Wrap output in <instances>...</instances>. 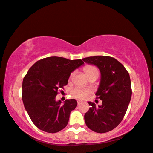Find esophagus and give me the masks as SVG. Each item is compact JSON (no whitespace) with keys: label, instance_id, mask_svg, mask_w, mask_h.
I'll return each mask as SVG.
<instances>
[{"label":"esophagus","instance_id":"1","mask_svg":"<svg viewBox=\"0 0 153 153\" xmlns=\"http://www.w3.org/2000/svg\"><path fill=\"white\" fill-rule=\"evenodd\" d=\"M83 101H81V100H79L78 101H77V104H78V105H79V104H81V103H83Z\"/></svg>","mask_w":153,"mask_h":153}]
</instances>
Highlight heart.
<instances>
[{"label":"heart","mask_w":153,"mask_h":153,"mask_svg":"<svg viewBox=\"0 0 153 153\" xmlns=\"http://www.w3.org/2000/svg\"><path fill=\"white\" fill-rule=\"evenodd\" d=\"M84 72L86 74L88 77L93 76H97L99 75V71L95 66L93 65H87L85 66L84 69ZM74 75V72H72L70 74V78L73 76ZM72 95H74V97L79 98V99H85L88 97V95L91 93V91L90 89H85V88H76L73 89L72 91Z\"/></svg>","instance_id":"obj_1"}]
</instances>
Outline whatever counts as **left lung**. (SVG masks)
<instances>
[{
    "label": "left lung",
    "mask_w": 153,
    "mask_h": 153,
    "mask_svg": "<svg viewBox=\"0 0 153 153\" xmlns=\"http://www.w3.org/2000/svg\"><path fill=\"white\" fill-rule=\"evenodd\" d=\"M82 60L99 68L101 79L95 95L102 100L98 107L88 102L91 107L84 115L85 123L95 132H108L120 124L126 114L131 97L129 74L120 62L110 56H95Z\"/></svg>",
    "instance_id": "left-lung-1"
}]
</instances>
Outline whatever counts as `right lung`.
Segmentation results:
<instances>
[{
    "label": "right lung",
    "mask_w": 153,
    "mask_h": 153,
    "mask_svg": "<svg viewBox=\"0 0 153 153\" xmlns=\"http://www.w3.org/2000/svg\"><path fill=\"white\" fill-rule=\"evenodd\" d=\"M83 63L81 59L51 56L38 60L29 69L23 80L22 100L37 128L56 133L67 126L77 102L70 99L62 104L56 101V96L58 90L68 84L71 73Z\"/></svg>",
    "instance_id": "right-lung-1"
}]
</instances>
